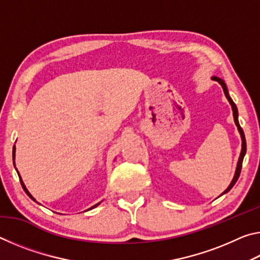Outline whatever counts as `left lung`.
<instances>
[{
	"label": "left lung",
	"mask_w": 260,
	"mask_h": 260,
	"mask_svg": "<svg viewBox=\"0 0 260 260\" xmlns=\"http://www.w3.org/2000/svg\"><path fill=\"white\" fill-rule=\"evenodd\" d=\"M212 79H213V80H215V81H218V82L220 83V85H221L222 89H223V93H225V96H226V98H227L228 102H230V103H231V105H232V109H233V116H234V121H235V124H236V126H237V129H239V132H240V134H241V138H242V150H241V153H240L239 161H237L236 172H235L234 178H233V180H232V182H231L230 186H228V188L226 189V190L221 193V195H223V193H226V192H228V191L231 190V189L233 188V186H234V184L236 183L237 179H239V177H240V174H241V170H242V162H243V158H244V155H245V152H246V142H245V136H244V132H243V129H242V127L240 126V122H239V112H237V108H236L235 103L233 102V100L231 99L230 94H228V90H227L226 83L223 82V81H222L221 79H220V78H217V77H212Z\"/></svg>",
	"instance_id": "left-lung-1"
}]
</instances>
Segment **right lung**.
Wrapping results in <instances>:
<instances>
[{"label":"right lung","instance_id":"1","mask_svg":"<svg viewBox=\"0 0 260 260\" xmlns=\"http://www.w3.org/2000/svg\"><path fill=\"white\" fill-rule=\"evenodd\" d=\"M12 156H14V160H15V147H14V153H12ZM14 164H15V162H14ZM18 175H19V173H18ZM19 180H20L21 187H23V189H24V190H25V192H26V193H27V195H28V196L30 197V199H32V200H34V199H33V196H32V195H30V193L28 192V190H27V189H26V187H25V184H24V182H23V180H21V178H20V177H19ZM34 201H35V200H34ZM99 204H100V203H99ZM99 204H96V205H94V206H93V208H90V209H94V208H96V206H98ZM90 209H89V210H90Z\"/></svg>","mask_w":260,"mask_h":260}]
</instances>
